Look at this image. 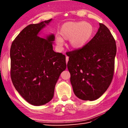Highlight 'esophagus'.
Listing matches in <instances>:
<instances>
[{"label": "esophagus", "instance_id": "obj_1", "mask_svg": "<svg viewBox=\"0 0 128 128\" xmlns=\"http://www.w3.org/2000/svg\"><path fill=\"white\" fill-rule=\"evenodd\" d=\"M68 60H69V58L68 57V56H66V64L68 62Z\"/></svg>", "mask_w": 128, "mask_h": 128}]
</instances>
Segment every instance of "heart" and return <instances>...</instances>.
Returning a JSON list of instances; mask_svg holds the SVG:
<instances>
[{
  "label": "heart",
  "mask_w": 128,
  "mask_h": 128,
  "mask_svg": "<svg viewBox=\"0 0 128 128\" xmlns=\"http://www.w3.org/2000/svg\"><path fill=\"white\" fill-rule=\"evenodd\" d=\"M94 27L91 23L82 21H69L64 23L60 29L61 36L56 37L57 46L62 48L64 40H69L71 47L80 48L89 41L94 33Z\"/></svg>",
  "instance_id": "1"
}]
</instances>
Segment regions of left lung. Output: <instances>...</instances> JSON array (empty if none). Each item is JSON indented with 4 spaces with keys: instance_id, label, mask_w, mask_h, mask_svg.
<instances>
[{
    "instance_id": "1",
    "label": "left lung",
    "mask_w": 128,
    "mask_h": 128,
    "mask_svg": "<svg viewBox=\"0 0 128 128\" xmlns=\"http://www.w3.org/2000/svg\"><path fill=\"white\" fill-rule=\"evenodd\" d=\"M99 26L96 34L85 46L66 53L73 92L84 100L100 97L114 76L116 42L106 26L101 23Z\"/></svg>"
}]
</instances>
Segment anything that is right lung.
Masks as SVG:
<instances>
[{
    "instance_id": "add662e5",
    "label": "right lung",
    "mask_w": 128,
    "mask_h": 128,
    "mask_svg": "<svg viewBox=\"0 0 128 128\" xmlns=\"http://www.w3.org/2000/svg\"><path fill=\"white\" fill-rule=\"evenodd\" d=\"M52 19L25 28L10 50V77L16 90L28 103L41 106L52 99L55 85L66 68V56L53 50L55 36H38Z\"/></svg>"
}]
</instances>
